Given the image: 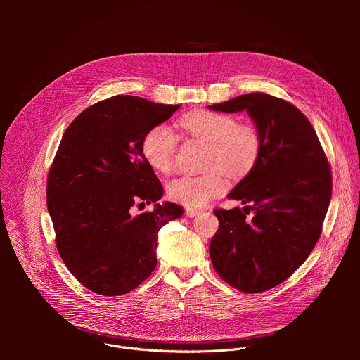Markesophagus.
Here are the masks:
<instances>
[{
  "label": "esophagus",
  "mask_w": 360,
  "mask_h": 360,
  "mask_svg": "<svg viewBox=\"0 0 360 360\" xmlns=\"http://www.w3.org/2000/svg\"><path fill=\"white\" fill-rule=\"evenodd\" d=\"M199 212H200V211L196 210V208H186V210H185V214H186V217H189V218L196 217Z\"/></svg>",
  "instance_id": "1"
}]
</instances>
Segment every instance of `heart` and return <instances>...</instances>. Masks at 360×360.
I'll use <instances>...</instances> for the list:
<instances>
[{"mask_svg": "<svg viewBox=\"0 0 360 360\" xmlns=\"http://www.w3.org/2000/svg\"><path fill=\"white\" fill-rule=\"evenodd\" d=\"M179 125L193 138L210 143L203 175H184L169 182L168 195L188 208H200L226 191V174L232 179L245 178L256 165L262 150V136L250 122L239 124L225 112L195 110L181 117ZM178 135L167 125L152 127L142 138L146 162L158 172L168 174L178 150Z\"/></svg>", "mask_w": 360, "mask_h": 360, "instance_id": "heart-1", "label": "heart"}]
</instances>
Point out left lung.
<instances>
[{"label": "left lung", "instance_id": "8db88e82", "mask_svg": "<svg viewBox=\"0 0 360 360\" xmlns=\"http://www.w3.org/2000/svg\"><path fill=\"white\" fill-rule=\"evenodd\" d=\"M210 110L246 111L262 136L258 162L229 193L248 205L214 211L219 228L211 261L232 288L265 292L286 281L319 240L332 196L330 165L309 120L282 98L252 92Z\"/></svg>", "mask_w": 360, "mask_h": 360}]
</instances>
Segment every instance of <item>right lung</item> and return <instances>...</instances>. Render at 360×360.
<instances>
[{
    "mask_svg": "<svg viewBox=\"0 0 360 360\" xmlns=\"http://www.w3.org/2000/svg\"><path fill=\"white\" fill-rule=\"evenodd\" d=\"M181 105L117 95L84 110L67 128L46 178V208L68 271L104 296L134 290L157 266L158 232L182 215L158 203L164 189L142 138ZM145 202L152 212L135 214Z\"/></svg>",
    "mask_w": 360,
    "mask_h": 360,
    "instance_id": "obj_1",
    "label": "right lung"
}]
</instances>
